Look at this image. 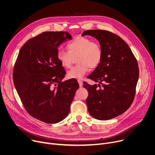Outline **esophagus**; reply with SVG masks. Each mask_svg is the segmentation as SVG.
Masks as SVG:
<instances>
[{
  "label": "esophagus",
  "mask_w": 155,
  "mask_h": 155,
  "mask_svg": "<svg viewBox=\"0 0 155 155\" xmlns=\"http://www.w3.org/2000/svg\"><path fill=\"white\" fill-rule=\"evenodd\" d=\"M78 82L79 84L80 87H82L83 86V82L81 80H78Z\"/></svg>",
  "instance_id": "1"
}]
</instances>
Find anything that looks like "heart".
Segmentation results:
<instances>
[{"instance_id":"1","label":"heart","mask_w":155,"mask_h":155,"mask_svg":"<svg viewBox=\"0 0 155 155\" xmlns=\"http://www.w3.org/2000/svg\"><path fill=\"white\" fill-rule=\"evenodd\" d=\"M68 51L59 50L57 52V58L61 66L68 68L71 67L74 58L78 63L67 73L70 78L80 79L88 71L89 67L95 68L101 63L103 50L101 45L90 38L77 36L67 44Z\"/></svg>"}]
</instances>
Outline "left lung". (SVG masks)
<instances>
[{
  "mask_svg": "<svg viewBox=\"0 0 155 155\" xmlns=\"http://www.w3.org/2000/svg\"><path fill=\"white\" fill-rule=\"evenodd\" d=\"M99 41L103 50L102 59L88 77L98 85L84 83L88 96L86 99L90 114L99 120H108L126 111L132 104L139 78L137 60L124 41L105 30L84 31Z\"/></svg>",
  "mask_w": 155,
  "mask_h": 155,
  "instance_id": "left-lung-1",
  "label": "left lung"
}]
</instances>
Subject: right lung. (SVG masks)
<instances>
[{"label":"right lung","mask_w":155,"mask_h":155,"mask_svg":"<svg viewBox=\"0 0 155 155\" xmlns=\"http://www.w3.org/2000/svg\"><path fill=\"white\" fill-rule=\"evenodd\" d=\"M71 39L67 32H43L23 45L14 64V84L24 108L46 123L68 116L79 87L75 79L62 82L66 71L57 58L58 46Z\"/></svg>","instance_id":"add662e5"}]
</instances>
